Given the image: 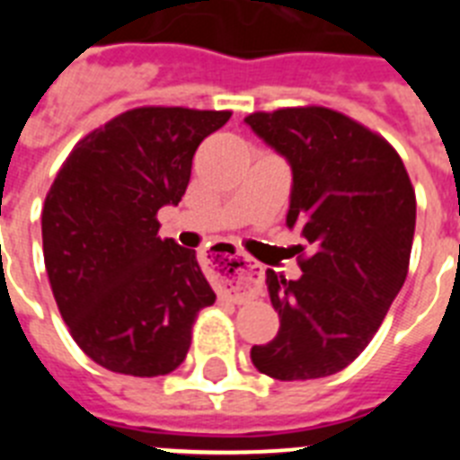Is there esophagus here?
Listing matches in <instances>:
<instances>
[{
    "label": "esophagus",
    "mask_w": 460,
    "mask_h": 460,
    "mask_svg": "<svg viewBox=\"0 0 460 460\" xmlns=\"http://www.w3.org/2000/svg\"><path fill=\"white\" fill-rule=\"evenodd\" d=\"M209 267L237 304L255 296V288L262 279V267L253 258L242 255L230 243L218 242L209 251Z\"/></svg>",
    "instance_id": "34e87169"
}]
</instances>
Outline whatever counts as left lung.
Wrapping results in <instances>:
<instances>
[{
    "label": "left lung",
    "mask_w": 460,
    "mask_h": 460,
    "mask_svg": "<svg viewBox=\"0 0 460 460\" xmlns=\"http://www.w3.org/2000/svg\"><path fill=\"white\" fill-rule=\"evenodd\" d=\"M243 121L290 165L286 226L308 243L296 280L267 270L280 327L251 348V361L276 380L334 376L371 343L408 276L417 218L408 170L385 137L336 110L283 108Z\"/></svg>",
    "instance_id": "obj_1"
}]
</instances>
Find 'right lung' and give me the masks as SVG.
<instances>
[{
    "instance_id": "1",
    "label": "right lung",
    "mask_w": 460,
    "mask_h": 460,
    "mask_svg": "<svg viewBox=\"0 0 460 460\" xmlns=\"http://www.w3.org/2000/svg\"><path fill=\"white\" fill-rule=\"evenodd\" d=\"M223 110L136 108L84 136L40 214L52 295L73 341L108 371L156 377L190 348L195 315L217 302L193 249L158 237L180 205L193 154Z\"/></svg>"
}]
</instances>
